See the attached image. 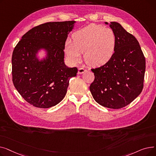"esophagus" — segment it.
<instances>
[{"instance_id": "34e87169", "label": "esophagus", "mask_w": 156, "mask_h": 156, "mask_svg": "<svg viewBox=\"0 0 156 156\" xmlns=\"http://www.w3.org/2000/svg\"><path fill=\"white\" fill-rule=\"evenodd\" d=\"M85 71H86V69H85L83 68H78V74H83Z\"/></svg>"}]
</instances>
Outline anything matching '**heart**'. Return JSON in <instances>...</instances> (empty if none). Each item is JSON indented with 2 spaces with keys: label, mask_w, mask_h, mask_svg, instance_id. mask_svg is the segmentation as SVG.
Wrapping results in <instances>:
<instances>
[{
  "label": "heart",
  "mask_w": 156,
  "mask_h": 156,
  "mask_svg": "<svg viewBox=\"0 0 156 156\" xmlns=\"http://www.w3.org/2000/svg\"><path fill=\"white\" fill-rule=\"evenodd\" d=\"M73 40L68 38L64 51L69 60L76 63L84 53L86 63L92 66H101L108 62L116 50V37L112 30L91 24L76 31Z\"/></svg>",
  "instance_id": "1"
}]
</instances>
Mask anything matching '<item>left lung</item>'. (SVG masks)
Returning a JSON list of instances; mask_svg holds the SVG:
<instances>
[{
  "label": "left lung",
  "mask_w": 156,
  "mask_h": 156,
  "mask_svg": "<svg viewBox=\"0 0 156 156\" xmlns=\"http://www.w3.org/2000/svg\"><path fill=\"white\" fill-rule=\"evenodd\" d=\"M109 27L116 35V50L108 62L91 69L95 78L90 90L98 104L108 108L121 109L142 91L145 58L133 35L118 23L111 22Z\"/></svg>",
  "instance_id": "1"
}]
</instances>
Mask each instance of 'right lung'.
Returning a JSON list of instances; mask_svg holds the SVG:
<instances>
[{
  "label": "right lung",
  "instance_id": "right-lung-1",
  "mask_svg": "<svg viewBox=\"0 0 156 156\" xmlns=\"http://www.w3.org/2000/svg\"><path fill=\"white\" fill-rule=\"evenodd\" d=\"M74 21L48 22L35 27L24 34L12 56L14 86L23 99L36 108H49L65 97L76 67L64 64V45ZM45 48L48 58L39 62L35 54Z\"/></svg>",
  "mask_w": 156,
  "mask_h": 156
}]
</instances>
